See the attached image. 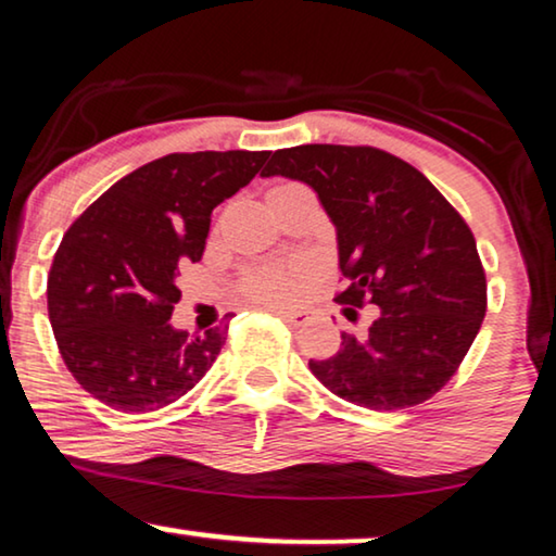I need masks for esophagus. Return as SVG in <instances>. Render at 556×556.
<instances>
[{"mask_svg":"<svg viewBox=\"0 0 556 556\" xmlns=\"http://www.w3.org/2000/svg\"><path fill=\"white\" fill-rule=\"evenodd\" d=\"M269 312H277V315H279L281 319H287L289 325H302V323H307V315H309L307 309H269Z\"/></svg>","mask_w":556,"mask_h":556,"instance_id":"34e87169","label":"esophagus"}]
</instances>
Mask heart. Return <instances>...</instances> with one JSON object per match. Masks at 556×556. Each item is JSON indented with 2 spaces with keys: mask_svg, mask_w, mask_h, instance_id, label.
Instances as JSON below:
<instances>
[{
  "mask_svg": "<svg viewBox=\"0 0 556 556\" xmlns=\"http://www.w3.org/2000/svg\"><path fill=\"white\" fill-rule=\"evenodd\" d=\"M304 264H260L252 267L239 281V292L256 304H287L300 292L304 279Z\"/></svg>",
  "mask_w": 556,
  "mask_h": 556,
  "instance_id": "obj_1",
  "label": "heart"
}]
</instances>
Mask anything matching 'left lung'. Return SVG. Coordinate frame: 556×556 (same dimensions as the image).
Returning a JSON list of instances; mask_svg holds the SVG:
<instances>
[{
    "instance_id": "obj_1",
    "label": "left lung",
    "mask_w": 556,
    "mask_h": 556,
    "mask_svg": "<svg viewBox=\"0 0 556 556\" xmlns=\"http://www.w3.org/2000/svg\"><path fill=\"white\" fill-rule=\"evenodd\" d=\"M262 176L317 191L338 229L340 304L380 317L309 370L342 401L393 413L428 401L464 363L486 315V271L464 216L428 178L372 146L275 151Z\"/></svg>"
}]
</instances>
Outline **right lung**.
<instances>
[{
	"mask_svg": "<svg viewBox=\"0 0 556 556\" xmlns=\"http://www.w3.org/2000/svg\"><path fill=\"white\" fill-rule=\"evenodd\" d=\"M267 155L168 153L123 176L65 231L47 277V312L67 370L108 408H166L222 353L226 327H170L181 300L176 277L201 260L211 211L244 189Z\"/></svg>",
	"mask_w": 556,
	"mask_h": 556,
	"instance_id": "add662e5",
	"label": "right lung"
}]
</instances>
